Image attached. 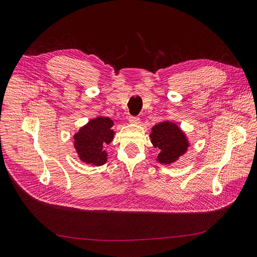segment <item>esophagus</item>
I'll use <instances>...</instances> for the list:
<instances>
[{
  "label": "esophagus",
  "mask_w": 257,
  "mask_h": 257,
  "mask_svg": "<svg viewBox=\"0 0 257 257\" xmlns=\"http://www.w3.org/2000/svg\"><path fill=\"white\" fill-rule=\"evenodd\" d=\"M128 121L132 124H139V122H141V119H139L138 116H130Z\"/></svg>",
  "instance_id": "1"
}]
</instances>
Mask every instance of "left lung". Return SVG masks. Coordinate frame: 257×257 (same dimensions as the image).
I'll use <instances>...</instances> for the list:
<instances>
[{
  "label": "left lung",
  "instance_id": "obj_1",
  "mask_svg": "<svg viewBox=\"0 0 257 257\" xmlns=\"http://www.w3.org/2000/svg\"><path fill=\"white\" fill-rule=\"evenodd\" d=\"M150 139L154 148H158L157 162L170 165L188 152L191 143L188 136L177 123L169 120L160 122L151 128Z\"/></svg>",
  "mask_w": 257,
  "mask_h": 257
}]
</instances>
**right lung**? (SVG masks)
<instances>
[{
	"instance_id": "right-lung-1",
	"label": "right lung",
	"mask_w": 257,
	"mask_h": 257,
	"mask_svg": "<svg viewBox=\"0 0 257 257\" xmlns=\"http://www.w3.org/2000/svg\"><path fill=\"white\" fill-rule=\"evenodd\" d=\"M113 121L108 116H96L74 134V147L81 162L91 166H102L107 162L104 147L113 141Z\"/></svg>"
}]
</instances>
